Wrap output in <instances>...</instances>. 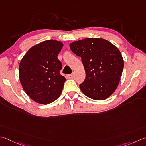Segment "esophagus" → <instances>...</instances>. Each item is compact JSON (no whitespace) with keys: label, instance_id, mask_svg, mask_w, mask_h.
Segmentation results:
<instances>
[{"label":"esophagus","instance_id":"esophagus-1","mask_svg":"<svg viewBox=\"0 0 146 146\" xmlns=\"http://www.w3.org/2000/svg\"><path fill=\"white\" fill-rule=\"evenodd\" d=\"M68 77L69 78H73L74 77V73H72V74H70V75H68Z\"/></svg>","mask_w":146,"mask_h":146}]
</instances>
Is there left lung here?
Segmentation results:
<instances>
[{
    "instance_id": "left-lung-1",
    "label": "left lung",
    "mask_w": 146,
    "mask_h": 146,
    "mask_svg": "<svg viewBox=\"0 0 146 146\" xmlns=\"http://www.w3.org/2000/svg\"><path fill=\"white\" fill-rule=\"evenodd\" d=\"M82 61L86 74L80 85L83 94L94 100L109 98L118 87L124 61L118 47L101 38H87L70 44Z\"/></svg>"
}]
</instances>
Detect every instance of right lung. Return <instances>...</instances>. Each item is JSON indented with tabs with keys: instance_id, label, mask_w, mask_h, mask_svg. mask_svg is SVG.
Listing matches in <instances>:
<instances>
[{
	"instance_id": "1",
	"label": "right lung",
	"mask_w": 146,
	"mask_h": 146,
	"mask_svg": "<svg viewBox=\"0 0 146 146\" xmlns=\"http://www.w3.org/2000/svg\"><path fill=\"white\" fill-rule=\"evenodd\" d=\"M63 44L48 40L31 47L22 58L19 77L26 94L36 102L50 104L61 95L66 78L58 56Z\"/></svg>"
}]
</instances>
